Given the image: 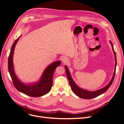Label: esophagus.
Wrapping results in <instances>:
<instances>
[{"instance_id": "obj_1", "label": "esophagus", "mask_w": 124, "mask_h": 124, "mask_svg": "<svg viewBox=\"0 0 124 124\" xmlns=\"http://www.w3.org/2000/svg\"><path fill=\"white\" fill-rule=\"evenodd\" d=\"M62 59V62H63V63H65L68 62L69 61V59L67 57H63Z\"/></svg>"}]
</instances>
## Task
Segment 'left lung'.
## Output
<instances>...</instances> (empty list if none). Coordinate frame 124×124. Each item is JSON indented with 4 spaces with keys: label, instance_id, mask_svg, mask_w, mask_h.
I'll return each mask as SVG.
<instances>
[{
    "label": "left lung",
    "instance_id": "1",
    "mask_svg": "<svg viewBox=\"0 0 124 124\" xmlns=\"http://www.w3.org/2000/svg\"><path fill=\"white\" fill-rule=\"evenodd\" d=\"M110 43L111 44L113 51L114 54H115V55L116 64H115V72H114L112 78L111 79V80L110 81V82H109V83L106 86L101 89V90H98V91H95V92H90V91H87L85 90H82V89L80 88L76 85L75 82H74V81L73 80L72 78H71L70 72H69V71L68 70V69L67 68V67L66 66H65L66 75H67L68 79L69 80V83H70V85L71 86V88L72 89V91L73 92V93L75 94H76V95L77 96H78L79 97H80L82 99H93L94 98H96L99 96H100V95L103 93H105V92H106L108 90V89L109 88L110 86H111V84L112 83V82L113 81L114 78H115V74H116V52L115 51V50H114L112 44L111 42H110Z\"/></svg>",
    "mask_w": 124,
    "mask_h": 124
}]
</instances>
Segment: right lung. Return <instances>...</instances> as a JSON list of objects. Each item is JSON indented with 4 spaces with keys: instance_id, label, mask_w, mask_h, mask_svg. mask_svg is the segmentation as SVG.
<instances>
[{
    "instance_id": "obj_1",
    "label": "right lung",
    "mask_w": 124,
    "mask_h": 124,
    "mask_svg": "<svg viewBox=\"0 0 124 124\" xmlns=\"http://www.w3.org/2000/svg\"><path fill=\"white\" fill-rule=\"evenodd\" d=\"M19 38L14 42L12 46L8 58V70L14 86L17 90L25 95L33 97H41L48 93L52 86V79L55 69L60 66L61 62L57 61L49 65L44 71L41 80L38 83L30 85H26L20 81L14 71L13 56L15 45Z\"/></svg>"
}]
</instances>
